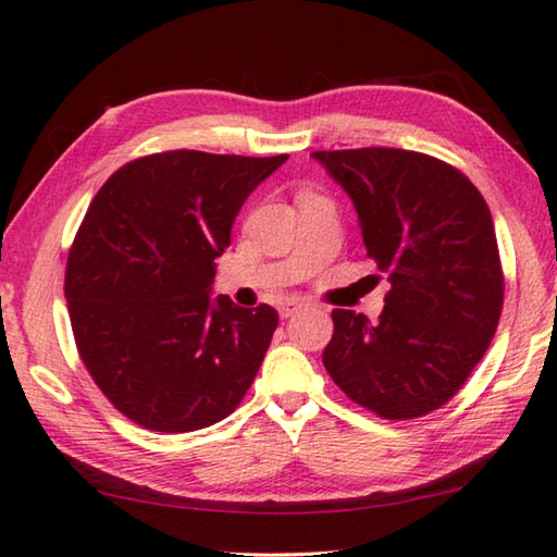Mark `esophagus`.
<instances>
[{
  "mask_svg": "<svg viewBox=\"0 0 557 557\" xmlns=\"http://www.w3.org/2000/svg\"><path fill=\"white\" fill-rule=\"evenodd\" d=\"M301 307H305V305H301L299 299H285V301H282V305H280V317H282V319L295 317Z\"/></svg>",
  "mask_w": 557,
  "mask_h": 557,
  "instance_id": "1",
  "label": "esophagus"
}]
</instances>
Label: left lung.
<instances>
[{
    "label": "left lung",
    "instance_id": "8db88e82",
    "mask_svg": "<svg viewBox=\"0 0 557 557\" xmlns=\"http://www.w3.org/2000/svg\"><path fill=\"white\" fill-rule=\"evenodd\" d=\"M388 275L381 319L334 309L324 366L354 403L420 418L455 395L496 334L504 275L484 196L455 166L408 149L314 152Z\"/></svg>",
    "mask_w": 557,
    "mask_h": 557
}]
</instances>
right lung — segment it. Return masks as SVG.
<instances>
[{
    "instance_id": "add662e5",
    "label": "right lung",
    "mask_w": 557,
    "mask_h": 557,
    "mask_svg": "<svg viewBox=\"0 0 557 557\" xmlns=\"http://www.w3.org/2000/svg\"><path fill=\"white\" fill-rule=\"evenodd\" d=\"M285 162L176 149L117 169L92 199L65 301L92 381L137 425L209 428L256 381L277 312L211 297L213 260L245 199Z\"/></svg>"
}]
</instances>
